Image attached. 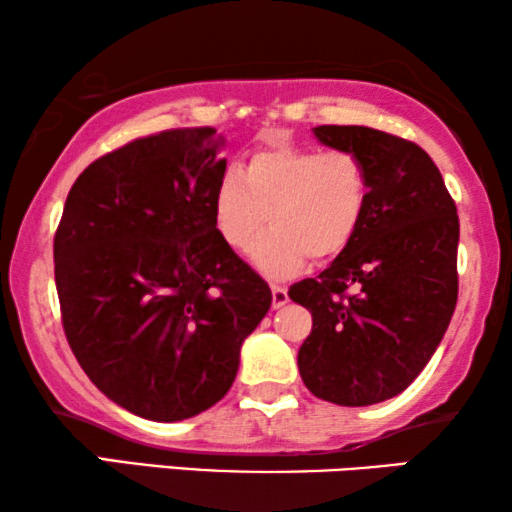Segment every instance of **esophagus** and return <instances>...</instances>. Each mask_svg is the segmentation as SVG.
<instances>
[{
	"mask_svg": "<svg viewBox=\"0 0 512 512\" xmlns=\"http://www.w3.org/2000/svg\"><path fill=\"white\" fill-rule=\"evenodd\" d=\"M270 289H272V307H275V310H277V307H282V305L289 303V291H286L284 286L272 284Z\"/></svg>",
	"mask_w": 512,
	"mask_h": 512,
	"instance_id": "obj_1",
	"label": "esophagus"
}]
</instances>
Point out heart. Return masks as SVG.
I'll list each match as a JSON object with an SVG mask.
<instances>
[{"label": "heart", "instance_id": "b5f03b06", "mask_svg": "<svg viewBox=\"0 0 512 512\" xmlns=\"http://www.w3.org/2000/svg\"><path fill=\"white\" fill-rule=\"evenodd\" d=\"M368 209V172L352 151L279 146L256 153L244 172L228 170L214 188L212 212L221 240L270 277L296 272L305 258H338L359 233Z\"/></svg>", "mask_w": 512, "mask_h": 512}]
</instances>
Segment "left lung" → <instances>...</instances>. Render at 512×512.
<instances>
[{
	"mask_svg": "<svg viewBox=\"0 0 512 512\" xmlns=\"http://www.w3.org/2000/svg\"><path fill=\"white\" fill-rule=\"evenodd\" d=\"M314 137L363 160L368 209L352 244L289 289L312 312L298 370L317 398L361 408L408 389L443 340L459 291V216L415 142L363 125H319Z\"/></svg>",
	"mask_w": 512,
	"mask_h": 512,
	"instance_id": "1",
	"label": "left lung"
}]
</instances>
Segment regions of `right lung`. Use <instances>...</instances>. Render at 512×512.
<instances>
[{
    "label": "right lung",
    "instance_id": "1",
    "mask_svg": "<svg viewBox=\"0 0 512 512\" xmlns=\"http://www.w3.org/2000/svg\"><path fill=\"white\" fill-rule=\"evenodd\" d=\"M214 128L135 139L74 181L53 240L69 347L132 415L181 422L228 394L270 286L221 240Z\"/></svg>",
    "mask_w": 512,
    "mask_h": 512
}]
</instances>
